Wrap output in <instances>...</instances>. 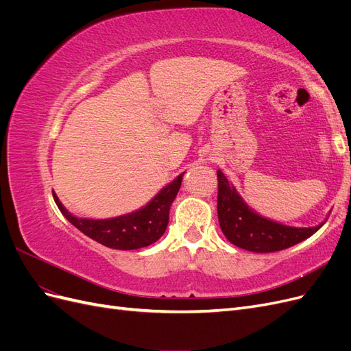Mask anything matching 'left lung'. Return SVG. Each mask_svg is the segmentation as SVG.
Here are the masks:
<instances>
[{"instance_id":"left-lung-1","label":"left lung","mask_w":351,"mask_h":351,"mask_svg":"<svg viewBox=\"0 0 351 351\" xmlns=\"http://www.w3.org/2000/svg\"><path fill=\"white\" fill-rule=\"evenodd\" d=\"M218 176V221L230 243L254 253L278 252L313 236L324 222L316 227L297 228L280 224L259 215L237 193L234 186L219 169Z\"/></svg>"}]
</instances>
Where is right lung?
I'll return each instance as SVG.
<instances>
[{
	"mask_svg": "<svg viewBox=\"0 0 351 351\" xmlns=\"http://www.w3.org/2000/svg\"><path fill=\"white\" fill-rule=\"evenodd\" d=\"M183 174L174 178L171 183L167 184L147 205L139 210L130 212L127 215L108 218V219H89L79 218L62 206L57 195L54 200L71 224L80 230L83 234H86L92 240L98 241L110 249L119 250H134L146 247L161 239L168 226L169 218V206L174 202L180 186H182Z\"/></svg>",
	"mask_w": 351,
	"mask_h": 351,
	"instance_id": "right-lung-1",
	"label": "right lung"
}]
</instances>
